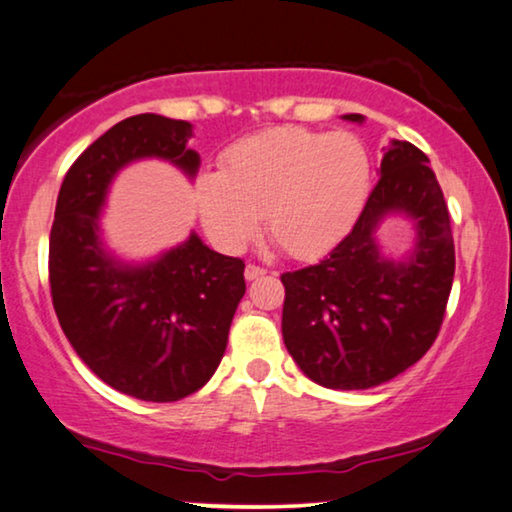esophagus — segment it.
<instances>
[{"label": "esophagus", "mask_w": 512, "mask_h": 512, "mask_svg": "<svg viewBox=\"0 0 512 512\" xmlns=\"http://www.w3.org/2000/svg\"><path fill=\"white\" fill-rule=\"evenodd\" d=\"M243 276H246V280H257L266 276V269H262V266H255V264H248L246 271H243Z\"/></svg>", "instance_id": "1"}]
</instances>
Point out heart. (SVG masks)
I'll return each mask as SVG.
<instances>
[{"instance_id":"obj_1","label":"heart","mask_w":512,"mask_h":512,"mask_svg":"<svg viewBox=\"0 0 512 512\" xmlns=\"http://www.w3.org/2000/svg\"><path fill=\"white\" fill-rule=\"evenodd\" d=\"M370 181L358 137L280 126L234 142L220 172L197 174L193 195L204 232L225 253L246 248L262 216L289 257L315 259L352 230Z\"/></svg>"}]
</instances>
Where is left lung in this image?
<instances>
[{"label":"left lung","mask_w":512,"mask_h":512,"mask_svg":"<svg viewBox=\"0 0 512 512\" xmlns=\"http://www.w3.org/2000/svg\"><path fill=\"white\" fill-rule=\"evenodd\" d=\"M358 121L363 114H345ZM430 160L393 140L381 177L345 239L315 266L282 273V340L315 384L363 391L421 361L444 322L455 276L451 216ZM407 215L417 243L402 260L380 255L376 230Z\"/></svg>","instance_id":"8db88e82"}]
</instances>
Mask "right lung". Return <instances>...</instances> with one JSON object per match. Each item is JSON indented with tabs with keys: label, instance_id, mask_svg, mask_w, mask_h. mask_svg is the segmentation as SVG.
I'll return each mask as SVG.
<instances>
[{
	"label": "right lung",
	"instance_id": "right-lung-1",
	"mask_svg": "<svg viewBox=\"0 0 512 512\" xmlns=\"http://www.w3.org/2000/svg\"><path fill=\"white\" fill-rule=\"evenodd\" d=\"M193 126L135 114L66 172L50 230V292L61 331L87 368L114 391L174 402L200 391L220 365L236 305L246 294L239 257L204 246L195 232L144 264H128L101 239V209L119 170L170 160L190 179L200 156Z\"/></svg>",
	"mask_w": 512,
	"mask_h": 512
}]
</instances>
